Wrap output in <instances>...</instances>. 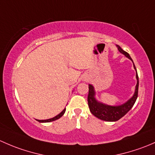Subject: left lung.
I'll use <instances>...</instances> for the list:
<instances>
[{
    "mask_svg": "<svg viewBox=\"0 0 155 155\" xmlns=\"http://www.w3.org/2000/svg\"><path fill=\"white\" fill-rule=\"evenodd\" d=\"M118 50L119 52L123 54L126 57L132 60L131 57H130L128 53L125 51L121 48L120 46L117 45ZM133 61V60H132ZM134 63V62H133ZM135 70L137 71V68L134 64ZM136 78L137 80V83L136 85V89H135V92L132 98H130L127 102L122 105H119V106H110V105L105 104L101 103L97 101L95 98V92L93 86L91 84L89 85V94H88V105L89 107V110L92 113V115L95 116V117L98 118V119H101V120L107 121V122H116L120 119L121 118L123 117L132 108V107L134 104L135 101H136L137 96H138V88H139V78L137 72L136 74Z\"/></svg>",
    "mask_w": 155,
    "mask_h": 155,
    "instance_id": "8db88e82",
    "label": "left lung"
}]
</instances>
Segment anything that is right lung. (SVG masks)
Returning <instances> with one entry per match:
<instances>
[{
	"label": "right lung",
	"mask_w": 155,
	"mask_h": 155,
	"mask_svg": "<svg viewBox=\"0 0 155 155\" xmlns=\"http://www.w3.org/2000/svg\"><path fill=\"white\" fill-rule=\"evenodd\" d=\"M65 112H66V108H65V109L63 110L62 111L61 113H59V114L57 115V116H56L55 117H54V118H51V119H45V120H37V119H36V120H37L38 122H53V121L57 120V119H60V117H62V116H63V114H64V113H65Z\"/></svg>",
	"instance_id": "1"
}]
</instances>
